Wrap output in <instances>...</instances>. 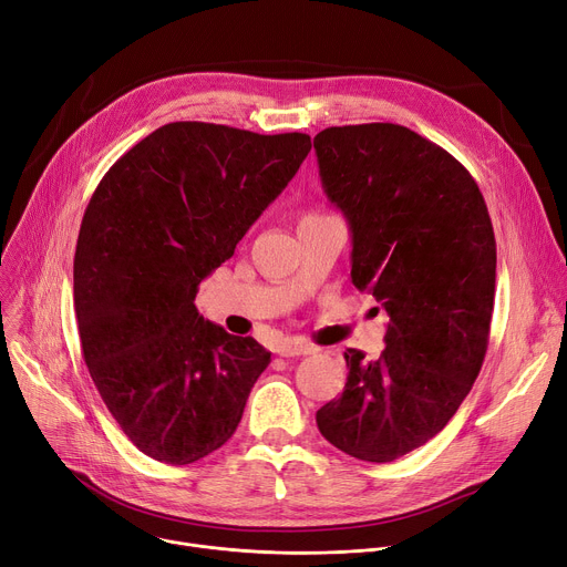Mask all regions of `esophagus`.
<instances>
[{"instance_id": "34e87169", "label": "esophagus", "mask_w": 567, "mask_h": 567, "mask_svg": "<svg viewBox=\"0 0 567 567\" xmlns=\"http://www.w3.org/2000/svg\"><path fill=\"white\" fill-rule=\"evenodd\" d=\"M317 349L312 347V344H308V342H282L278 349H276V353L278 355H282V358H296V355H312Z\"/></svg>"}]
</instances>
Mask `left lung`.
<instances>
[{
	"label": "left lung",
	"mask_w": 567,
	"mask_h": 567,
	"mask_svg": "<svg viewBox=\"0 0 567 567\" xmlns=\"http://www.w3.org/2000/svg\"><path fill=\"white\" fill-rule=\"evenodd\" d=\"M315 150L323 192L351 225L353 285L390 315L379 360L344 353V392L317 410V426L358 461L392 463L449 424L481 371L493 220L470 171L403 125L328 127Z\"/></svg>",
	"instance_id": "1"
}]
</instances>
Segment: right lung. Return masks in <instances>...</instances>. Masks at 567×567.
Segmentation results:
<instances>
[{
	"label": "right lung",
	"mask_w": 567,
	"mask_h": 567,
	"mask_svg": "<svg viewBox=\"0 0 567 567\" xmlns=\"http://www.w3.org/2000/svg\"><path fill=\"white\" fill-rule=\"evenodd\" d=\"M310 147L300 132L168 123L97 184L74 250V315L91 379L145 456L188 465L237 431L271 353L194 300Z\"/></svg>",
	"instance_id": "add662e5"
}]
</instances>
